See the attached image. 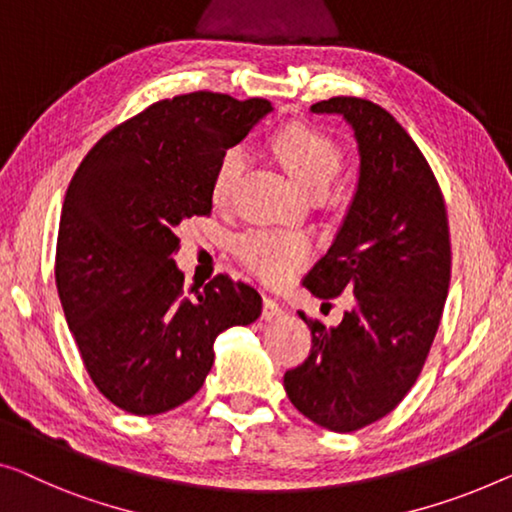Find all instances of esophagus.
I'll return each instance as SVG.
<instances>
[{"mask_svg":"<svg viewBox=\"0 0 512 512\" xmlns=\"http://www.w3.org/2000/svg\"><path fill=\"white\" fill-rule=\"evenodd\" d=\"M282 305L278 303V299H273V296H264V308H262V317L266 322H271V319H276L282 315Z\"/></svg>","mask_w":512,"mask_h":512,"instance_id":"34e87169","label":"esophagus"}]
</instances>
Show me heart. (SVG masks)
<instances>
[{
  "instance_id": "1",
  "label": "heart",
  "mask_w": 512,
  "mask_h": 512,
  "mask_svg": "<svg viewBox=\"0 0 512 512\" xmlns=\"http://www.w3.org/2000/svg\"><path fill=\"white\" fill-rule=\"evenodd\" d=\"M276 154L303 193H310L315 188H329L342 163L340 151L329 137L308 126H287L276 137ZM243 167H246V149L239 144L220 156L211 183L213 200L225 202L230 197ZM239 255L243 264L259 278L285 282L308 259V243L294 234L250 232L241 236Z\"/></svg>"
}]
</instances>
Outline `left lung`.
Listing matches in <instances>:
<instances>
[{
	"label": "left lung",
	"instance_id": "1",
	"mask_svg": "<svg viewBox=\"0 0 512 512\" xmlns=\"http://www.w3.org/2000/svg\"><path fill=\"white\" fill-rule=\"evenodd\" d=\"M352 128L358 177L326 255L303 287L317 299L354 294L338 326L310 322V356L285 372L296 409L331 432L384 418L423 370L451 282V236L439 183L421 149L379 105L335 96L310 108Z\"/></svg>",
	"mask_w": 512,
	"mask_h": 512
}]
</instances>
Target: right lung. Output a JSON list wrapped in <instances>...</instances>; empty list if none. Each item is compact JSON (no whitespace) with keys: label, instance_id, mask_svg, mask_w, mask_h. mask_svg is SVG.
Masks as SVG:
<instances>
[{"label":"right lung","instance_id":"1","mask_svg":"<svg viewBox=\"0 0 512 512\" xmlns=\"http://www.w3.org/2000/svg\"><path fill=\"white\" fill-rule=\"evenodd\" d=\"M273 108L195 91L149 105L96 142L73 174L57 234V292L98 391L156 416L200 391L213 342L262 315L227 276L183 294L177 227L209 216L218 160Z\"/></svg>","mask_w":512,"mask_h":512}]
</instances>
